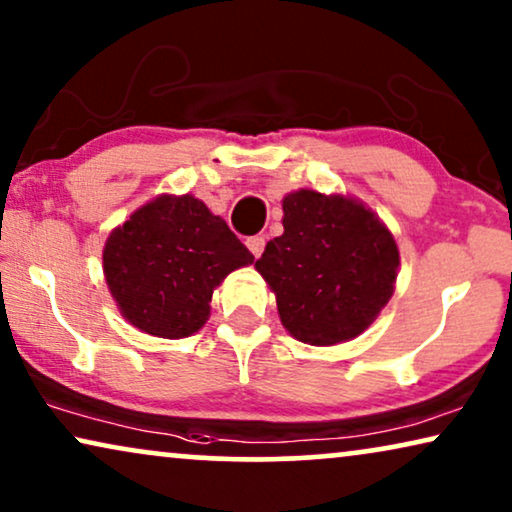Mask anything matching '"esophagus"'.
<instances>
[{
  "instance_id": "obj_1",
  "label": "esophagus",
  "mask_w": 512,
  "mask_h": 512,
  "mask_svg": "<svg viewBox=\"0 0 512 512\" xmlns=\"http://www.w3.org/2000/svg\"><path fill=\"white\" fill-rule=\"evenodd\" d=\"M247 247L251 254H254V258H258L263 254V247H265V240L261 235H254V237H247Z\"/></svg>"
}]
</instances>
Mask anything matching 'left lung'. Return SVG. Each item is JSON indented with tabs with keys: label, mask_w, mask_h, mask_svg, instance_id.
<instances>
[{
	"label": "left lung",
	"mask_w": 512,
	"mask_h": 512,
	"mask_svg": "<svg viewBox=\"0 0 512 512\" xmlns=\"http://www.w3.org/2000/svg\"><path fill=\"white\" fill-rule=\"evenodd\" d=\"M284 233L265 244L256 270L293 338L328 347L361 335L394 296L398 247L363 202L310 188L282 200Z\"/></svg>",
	"instance_id": "1"
}]
</instances>
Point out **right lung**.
<instances>
[{
  "label": "right lung",
  "mask_w": 512,
  "mask_h": 512,
  "mask_svg": "<svg viewBox=\"0 0 512 512\" xmlns=\"http://www.w3.org/2000/svg\"><path fill=\"white\" fill-rule=\"evenodd\" d=\"M254 263L221 216L193 195H158L111 230L104 279L118 310L139 331L179 340L209 319L212 293Z\"/></svg>",
  "instance_id": "right-lung-1"
}]
</instances>
